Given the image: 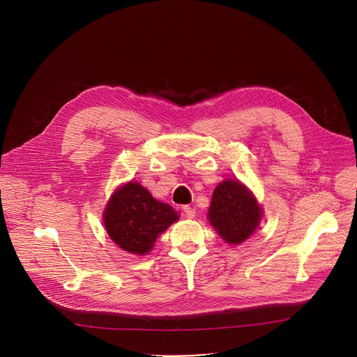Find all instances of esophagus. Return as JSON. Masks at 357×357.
Segmentation results:
<instances>
[{
	"mask_svg": "<svg viewBox=\"0 0 357 357\" xmlns=\"http://www.w3.org/2000/svg\"><path fill=\"white\" fill-rule=\"evenodd\" d=\"M182 211L185 212V215H186L188 219H193V218H195V213H196V212H195L193 208H190V206H183Z\"/></svg>",
	"mask_w": 357,
	"mask_h": 357,
	"instance_id": "esophagus-1",
	"label": "esophagus"
}]
</instances>
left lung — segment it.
Returning a JSON list of instances; mask_svg holds the SVG:
<instances>
[{
	"mask_svg": "<svg viewBox=\"0 0 357 357\" xmlns=\"http://www.w3.org/2000/svg\"><path fill=\"white\" fill-rule=\"evenodd\" d=\"M260 219L257 200L238 181H225L215 189L209 220L226 243H243L257 229Z\"/></svg>",
	"mask_w": 357,
	"mask_h": 357,
	"instance_id": "8db88e82",
	"label": "left lung"
}]
</instances>
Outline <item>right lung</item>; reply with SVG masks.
Segmentation results:
<instances>
[{
  "label": "right lung",
  "mask_w": 357,
  "mask_h": 357,
  "mask_svg": "<svg viewBox=\"0 0 357 357\" xmlns=\"http://www.w3.org/2000/svg\"><path fill=\"white\" fill-rule=\"evenodd\" d=\"M175 220L176 212L151 196L137 182L120 188L105 212V225L112 240L123 250L144 256L154 245L158 234Z\"/></svg>",
  "instance_id": "1"
}]
</instances>
